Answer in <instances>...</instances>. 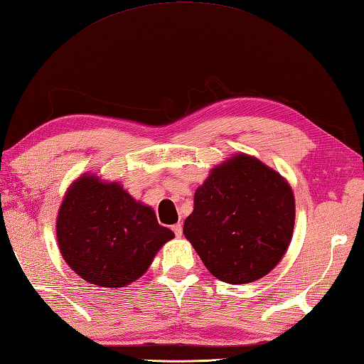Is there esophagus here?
<instances>
[{
    "label": "esophagus",
    "mask_w": 364,
    "mask_h": 364,
    "mask_svg": "<svg viewBox=\"0 0 364 364\" xmlns=\"http://www.w3.org/2000/svg\"><path fill=\"white\" fill-rule=\"evenodd\" d=\"M173 232H174V235H176V237H182V232H183V229H182V224H181V223L174 224V225H173Z\"/></svg>",
    "instance_id": "obj_1"
}]
</instances>
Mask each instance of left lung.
<instances>
[{"mask_svg": "<svg viewBox=\"0 0 364 364\" xmlns=\"http://www.w3.org/2000/svg\"><path fill=\"white\" fill-rule=\"evenodd\" d=\"M294 213L293 191L284 177L240 154L212 169L196 190L183 235L216 279L250 284L287 252Z\"/></svg>", "mask_w": 364, "mask_h": 364, "instance_id": "left-lung-1", "label": "left lung"}]
</instances>
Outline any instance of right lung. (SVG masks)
Instances as JSON below:
<instances>
[{"instance_id":"1","label":"right lung","mask_w":364,"mask_h":364,"mask_svg":"<svg viewBox=\"0 0 364 364\" xmlns=\"http://www.w3.org/2000/svg\"><path fill=\"white\" fill-rule=\"evenodd\" d=\"M63 260L88 284L123 288L141 277L157 250L174 237L154 210L119 183L82 176L68 188L58 215Z\"/></svg>"}]
</instances>
